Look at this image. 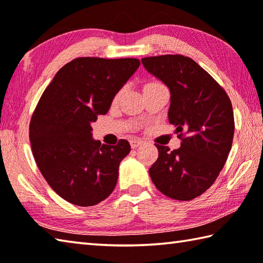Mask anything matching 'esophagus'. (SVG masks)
<instances>
[{"instance_id":"esophagus-1","label":"esophagus","mask_w":263,"mask_h":263,"mask_svg":"<svg viewBox=\"0 0 263 263\" xmlns=\"http://www.w3.org/2000/svg\"><path fill=\"white\" fill-rule=\"evenodd\" d=\"M142 144H143V141H141L139 139H133L130 140V146L133 149H136L139 148V146H141Z\"/></svg>"}]
</instances>
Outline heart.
Here are the masks:
<instances>
[{
    "label": "heart",
    "instance_id": "heart-1",
    "mask_svg": "<svg viewBox=\"0 0 263 263\" xmlns=\"http://www.w3.org/2000/svg\"><path fill=\"white\" fill-rule=\"evenodd\" d=\"M157 84H159V83H149V84H146L145 85V87L146 86H151V85H157ZM121 95H122V90H120L117 95H115V98H114V100H118L120 97H121Z\"/></svg>",
    "mask_w": 263,
    "mask_h": 263
}]
</instances>
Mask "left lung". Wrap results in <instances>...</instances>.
Masks as SVG:
<instances>
[{
	"instance_id": "1",
	"label": "left lung",
	"mask_w": 263,
	"mask_h": 263,
	"mask_svg": "<svg viewBox=\"0 0 263 263\" xmlns=\"http://www.w3.org/2000/svg\"><path fill=\"white\" fill-rule=\"evenodd\" d=\"M144 68L171 92L170 123L181 146L170 151L156 144L158 159L149 170L159 192L190 201L215 182L232 146L234 118L224 89L194 60L183 55L142 59Z\"/></svg>"
}]
</instances>
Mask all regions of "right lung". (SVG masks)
<instances>
[{"label":"right lung","instance_id":"add662e5","mask_svg":"<svg viewBox=\"0 0 263 263\" xmlns=\"http://www.w3.org/2000/svg\"><path fill=\"white\" fill-rule=\"evenodd\" d=\"M140 64L129 58L73 59L40 97L30 123L32 153L48 185L72 204H98L117 185L130 145L126 140L101 144L92 139L91 123L108 112Z\"/></svg>","mask_w":263,"mask_h":263}]
</instances>
